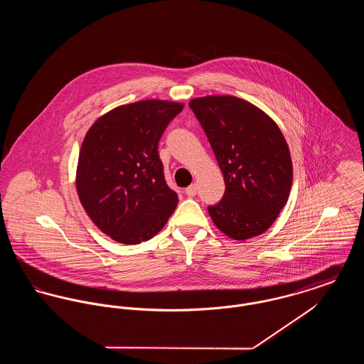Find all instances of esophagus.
I'll list each match as a JSON object with an SVG mask.
<instances>
[{"label": "esophagus", "instance_id": "34e87169", "mask_svg": "<svg viewBox=\"0 0 364 364\" xmlns=\"http://www.w3.org/2000/svg\"><path fill=\"white\" fill-rule=\"evenodd\" d=\"M196 192H198V187H196V184H191L190 187H187L186 188V193L192 198V196H195L196 195Z\"/></svg>", "mask_w": 364, "mask_h": 364}]
</instances>
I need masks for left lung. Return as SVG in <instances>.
I'll use <instances>...</instances> for the list:
<instances>
[{"label":"left lung","mask_w":364,"mask_h":364,"mask_svg":"<svg viewBox=\"0 0 364 364\" xmlns=\"http://www.w3.org/2000/svg\"><path fill=\"white\" fill-rule=\"evenodd\" d=\"M188 105L225 180L223 200L208 206L213 223L233 240L262 235L292 187V159L281 129L259 107L233 95L193 98Z\"/></svg>","instance_id":"obj_1"}]
</instances>
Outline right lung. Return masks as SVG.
Listing matches in <instances>:
<instances>
[{
    "label": "right lung",
    "instance_id": "add662e5",
    "mask_svg": "<svg viewBox=\"0 0 364 364\" xmlns=\"http://www.w3.org/2000/svg\"><path fill=\"white\" fill-rule=\"evenodd\" d=\"M183 107L161 100L122 105L87 131L76 191L88 217L113 240H150L177 206V193L165 181L158 143Z\"/></svg>",
    "mask_w": 364,
    "mask_h": 364
}]
</instances>
